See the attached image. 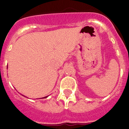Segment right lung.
<instances>
[{"label":"right lung","mask_w":129,"mask_h":129,"mask_svg":"<svg viewBox=\"0 0 129 129\" xmlns=\"http://www.w3.org/2000/svg\"><path fill=\"white\" fill-rule=\"evenodd\" d=\"M47 96H45V97H44V98H47Z\"/></svg>","instance_id":"1"}]
</instances>
